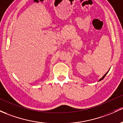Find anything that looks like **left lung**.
<instances>
[{
  "label": "left lung",
  "instance_id": "8db88e82",
  "mask_svg": "<svg viewBox=\"0 0 123 123\" xmlns=\"http://www.w3.org/2000/svg\"><path fill=\"white\" fill-rule=\"evenodd\" d=\"M108 72H107V73H106V74H105V75H104V76H103V77H102V78H101V79H99V81H101V80H103V78H104V77H105V75H107V73H108Z\"/></svg>",
  "mask_w": 123,
  "mask_h": 123
}]
</instances>
